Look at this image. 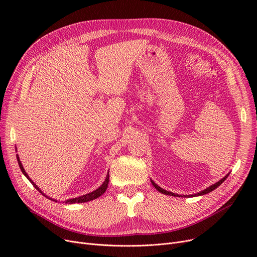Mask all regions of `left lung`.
I'll list each match as a JSON object with an SVG mask.
<instances>
[{"mask_svg":"<svg viewBox=\"0 0 257 257\" xmlns=\"http://www.w3.org/2000/svg\"><path fill=\"white\" fill-rule=\"evenodd\" d=\"M229 175V174H228ZM228 175H226V176L223 178V179H221L219 182H217L215 184H212L211 186H209V187H207L206 190H204V191H202L201 193H198V194H195V195H191V196H187V197H194V196H201V195H204V194H208V193H210V192H212L213 190H215V188H217L218 186H220L225 180H226V178L228 177ZM152 182V184L154 185V187L156 188V190L158 191V192H160L161 194H164V195H169V196H174V197H176V196H179V195H176V194H173V193H171V192H168V191H165L164 188H161V187H159L157 184H155L153 181H151ZM182 197V196H181ZM184 197H186V196H184Z\"/></svg>","mask_w":257,"mask_h":257,"instance_id":"left-lung-1","label":"left lung"}]
</instances>
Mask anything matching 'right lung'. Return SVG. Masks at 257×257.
Here are the masks:
<instances>
[{"instance_id":"obj_1","label":"right lung","mask_w":257,"mask_h":257,"mask_svg":"<svg viewBox=\"0 0 257 257\" xmlns=\"http://www.w3.org/2000/svg\"><path fill=\"white\" fill-rule=\"evenodd\" d=\"M18 161H19V166H20V169H21V171L23 172V174L25 175V176L28 178L30 181H31V183L35 186V188L36 190L39 192V193H42L43 195H44V193L39 190V188L37 187V185L36 184H34V182L29 178V176H28V174L26 173V171L24 170V168H23V165H22V163L20 161V158H19V156H18ZM108 182H109V173L107 174V176H106V179H105V181L103 182V184L98 188V190H96V191H93V192H91V193H89V194H86V195H83V196H81V197H78V198H75V199H70V200H66L65 201V203H67V204H73V203H82V202H87V201H91V200H93V199H97V198H99L100 196H102L105 192H106V190H107V186H108ZM45 197H47L46 195H44ZM47 198H49V197H47ZM50 200H52L51 198H49ZM55 201V200H54ZM56 202V201H55Z\"/></svg>"}]
</instances>
